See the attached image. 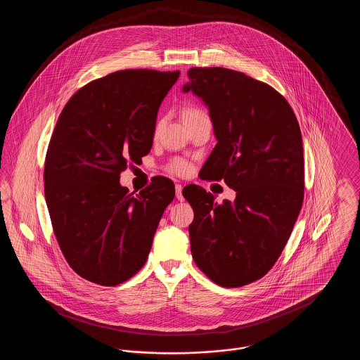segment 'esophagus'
Instances as JSON below:
<instances>
[{
    "label": "esophagus",
    "mask_w": 360,
    "mask_h": 360,
    "mask_svg": "<svg viewBox=\"0 0 360 360\" xmlns=\"http://www.w3.org/2000/svg\"><path fill=\"white\" fill-rule=\"evenodd\" d=\"M176 198L179 201H184V197H183V186L181 184H176Z\"/></svg>",
    "instance_id": "esophagus-1"
}]
</instances>
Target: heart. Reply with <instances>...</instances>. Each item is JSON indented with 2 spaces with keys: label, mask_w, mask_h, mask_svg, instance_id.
Listing matches in <instances>:
<instances>
[{
  "label": "heart",
  "mask_w": 360,
  "mask_h": 360,
  "mask_svg": "<svg viewBox=\"0 0 360 360\" xmlns=\"http://www.w3.org/2000/svg\"><path fill=\"white\" fill-rule=\"evenodd\" d=\"M205 115V112L200 108H195V106H188L183 110V117H184V122L186 120H190V119H194V117H198V116H202ZM167 170L173 174H177V176H186L190 173L191 170V165L184 160V159H173L169 165H167Z\"/></svg>",
  "instance_id": "obj_1"
}]
</instances>
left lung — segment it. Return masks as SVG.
<instances>
[{"label": "left lung", "mask_w": 360, "mask_h": 360, "mask_svg": "<svg viewBox=\"0 0 360 360\" xmlns=\"http://www.w3.org/2000/svg\"><path fill=\"white\" fill-rule=\"evenodd\" d=\"M183 91L209 108L216 147L200 172L224 180L234 202L217 204L197 184L183 188L197 266L221 287L262 278L281 255L304 202L302 134L287 100L269 84L226 68H191Z\"/></svg>", "instance_id": "8db88e82"}]
</instances>
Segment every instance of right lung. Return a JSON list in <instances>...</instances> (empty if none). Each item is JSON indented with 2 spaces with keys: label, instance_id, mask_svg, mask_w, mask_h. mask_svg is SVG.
I'll list each match as a JSON object with an SVG mask.
<instances>
[{
  "label": "right lung",
  "instance_id": "obj_1",
  "mask_svg": "<svg viewBox=\"0 0 360 360\" xmlns=\"http://www.w3.org/2000/svg\"><path fill=\"white\" fill-rule=\"evenodd\" d=\"M179 76L113 72L76 91L58 117L44 166L46 202L63 257L91 283L122 284L146 264L174 198L170 179L156 176L139 194L119 179L151 151L158 109Z\"/></svg>",
  "mask_w": 360,
  "mask_h": 360
}]
</instances>
